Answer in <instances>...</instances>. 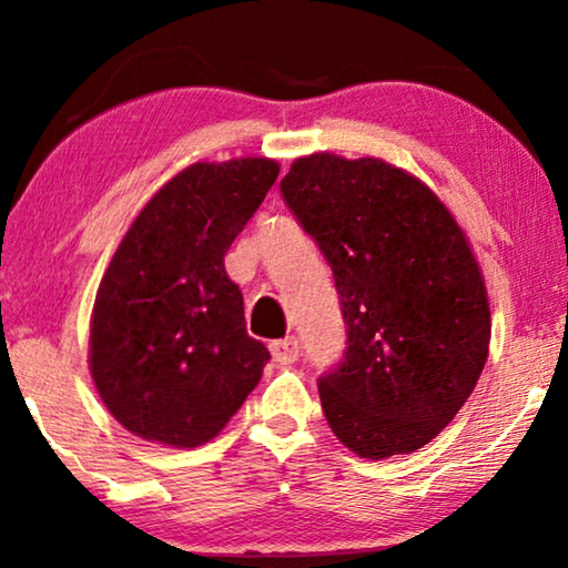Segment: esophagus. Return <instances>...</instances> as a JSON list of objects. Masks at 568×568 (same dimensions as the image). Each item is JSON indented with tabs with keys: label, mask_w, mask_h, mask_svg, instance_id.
Wrapping results in <instances>:
<instances>
[{
	"label": "esophagus",
	"mask_w": 568,
	"mask_h": 568,
	"mask_svg": "<svg viewBox=\"0 0 568 568\" xmlns=\"http://www.w3.org/2000/svg\"><path fill=\"white\" fill-rule=\"evenodd\" d=\"M268 348H271V356H274V362H278V364H292V362H297V356H300V341L294 336L274 341Z\"/></svg>",
	"instance_id": "esophagus-1"
}]
</instances>
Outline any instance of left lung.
Returning a JSON list of instances; mask_svg holds the SVG:
<instances>
[{
    "label": "left lung",
    "instance_id": "8db88e82",
    "mask_svg": "<svg viewBox=\"0 0 568 568\" xmlns=\"http://www.w3.org/2000/svg\"><path fill=\"white\" fill-rule=\"evenodd\" d=\"M282 193L331 263L348 328L321 379L325 422L367 460L416 453L468 400L491 344L468 235L422 178L379 158L305 154Z\"/></svg>",
    "mask_w": 568,
    "mask_h": 568
}]
</instances>
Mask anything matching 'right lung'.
Segmentation results:
<instances>
[{
  "label": "right lung",
  "instance_id": "obj_1",
  "mask_svg": "<svg viewBox=\"0 0 568 568\" xmlns=\"http://www.w3.org/2000/svg\"><path fill=\"white\" fill-rule=\"evenodd\" d=\"M278 175L271 158L193 162L121 237L90 315L92 383L115 422L154 445L212 442L263 375L224 253Z\"/></svg>",
  "mask_w": 568,
  "mask_h": 568
}]
</instances>
